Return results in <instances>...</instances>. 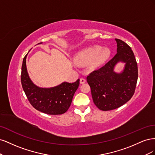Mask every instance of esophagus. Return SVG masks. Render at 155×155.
Instances as JSON below:
<instances>
[{"label": "esophagus", "instance_id": "obj_1", "mask_svg": "<svg viewBox=\"0 0 155 155\" xmlns=\"http://www.w3.org/2000/svg\"><path fill=\"white\" fill-rule=\"evenodd\" d=\"M86 82V79L85 78H81L80 79V83L81 84H84Z\"/></svg>", "mask_w": 155, "mask_h": 155}]
</instances>
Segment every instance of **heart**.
Wrapping results in <instances>:
<instances>
[{
  "label": "heart",
  "instance_id": "obj_1",
  "mask_svg": "<svg viewBox=\"0 0 155 155\" xmlns=\"http://www.w3.org/2000/svg\"><path fill=\"white\" fill-rule=\"evenodd\" d=\"M110 54L109 49H101L99 46H94L79 52L75 59L77 63L82 64L90 63L91 67H97L105 61L109 57Z\"/></svg>",
  "mask_w": 155,
  "mask_h": 155
}]
</instances>
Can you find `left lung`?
I'll use <instances>...</instances> for the list:
<instances>
[{
    "label": "left lung",
    "mask_w": 155,
    "mask_h": 155,
    "mask_svg": "<svg viewBox=\"0 0 155 155\" xmlns=\"http://www.w3.org/2000/svg\"><path fill=\"white\" fill-rule=\"evenodd\" d=\"M117 54L102 67L88 75L93 101L98 109L111 110L124 105L133 97L138 80V66L133 50L124 41L115 39ZM120 61L126 63L123 72L114 71Z\"/></svg>",
    "instance_id": "1"
}]
</instances>
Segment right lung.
Segmentation results:
<instances>
[{
	"label": "right lung",
	"instance_id": "right-lung-1",
	"mask_svg": "<svg viewBox=\"0 0 155 155\" xmlns=\"http://www.w3.org/2000/svg\"><path fill=\"white\" fill-rule=\"evenodd\" d=\"M26 55L21 70V84L30 104L35 109L50 115L62 114L71 105L75 92L79 85V79L72 83L64 82L50 88H39L32 83L26 64Z\"/></svg>",
	"mask_w": 155,
	"mask_h": 155
}]
</instances>
